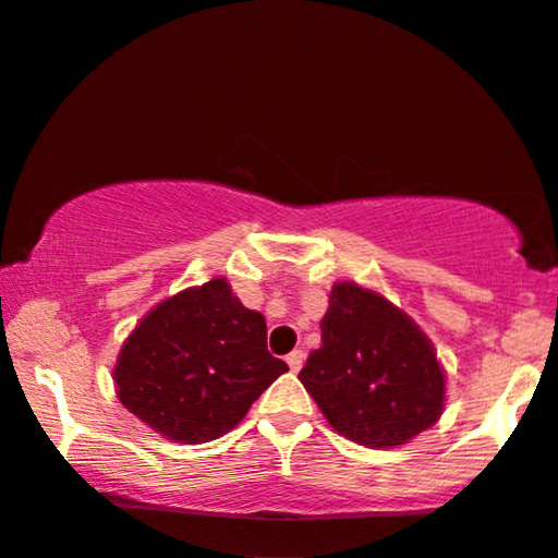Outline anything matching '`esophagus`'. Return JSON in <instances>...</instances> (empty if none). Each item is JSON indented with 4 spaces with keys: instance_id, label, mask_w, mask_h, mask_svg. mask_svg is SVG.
Returning <instances> with one entry per match:
<instances>
[{
    "instance_id": "obj_1",
    "label": "esophagus",
    "mask_w": 558,
    "mask_h": 558,
    "mask_svg": "<svg viewBox=\"0 0 558 558\" xmlns=\"http://www.w3.org/2000/svg\"><path fill=\"white\" fill-rule=\"evenodd\" d=\"M303 360H306V354H303L301 349H293V352L286 356V362H288V367H291V373H299V369L303 367Z\"/></svg>"
}]
</instances>
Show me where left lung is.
Returning <instances> with one entry per match:
<instances>
[{
    "instance_id": "8db88e82",
    "label": "left lung",
    "mask_w": 558,
    "mask_h": 558,
    "mask_svg": "<svg viewBox=\"0 0 558 558\" xmlns=\"http://www.w3.org/2000/svg\"><path fill=\"white\" fill-rule=\"evenodd\" d=\"M322 341L299 380L337 434L390 449L439 421L444 373L434 347L383 295L356 283L333 286Z\"/></svg>"
}]
</instances>
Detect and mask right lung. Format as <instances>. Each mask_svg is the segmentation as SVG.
Returning <instances> with one entry per match:
<instances>
[{"instance_id":"add662e5","label":"right lung","mask_w":558,"mask_h":558,"mask_svg":"<svg viewBox=\"0 0 558 558\" xmlns=\"http://www.w3.org/2000/svg\"><path fill=\"white\" fill-rule=\"evenodd\" d=\"M288 365L267 352L263 314L217 278L155 306L124 341L114 367L130 413L170 441L219 439Z\"/></svg>"}]
</instances>
